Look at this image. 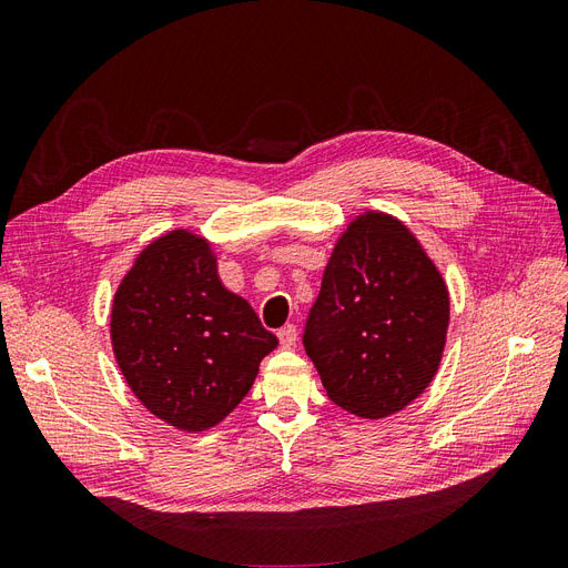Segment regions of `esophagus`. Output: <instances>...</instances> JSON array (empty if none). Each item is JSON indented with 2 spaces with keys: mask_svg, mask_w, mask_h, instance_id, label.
<instances>
[{
  "mask_svg": "<svg viewBox=\"0 0 568 568\" xmlns=\"http://www.w3.org/2000/svg\"><path fill=\"white\" fill-rule=\"evenodd\" d=\"M277 336H280V343H282V348H294L296 346V326L294 324H284L282 329L277 332Z\"/></svg>",
  "mask_w": 568,
  "mask_h": 568,
  "instance_id": "34e87169",
  "label": "esophagus"
}]
</instances>
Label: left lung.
<instances>
[{
  "instance_id": "1",
  "label": "left lung",
  "mask_w": 568,
  "mask_h": 568,
  "mask_svg": "<svg viewBox=\"0 0 568 568\" xmlns=\"http://www.w3.org/2000/svg\"><path fill=\"white\" fill-rule=\"evenodd\" d=\"M448 322V286L417 236L365 211L336 239L303 346L332 403L384 419L434 382Z\"/></svg>"
}]
</instances>
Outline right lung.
Here are the masks:
<instances>
[{"label":"right lung","mask_w":568,"mask_h":568,"mask_svg":"<svg viewBox=\"0 0 568 568\" xmlns=\"http://www.w3.org/2000/svg\"><path fill=\"white\" fill-rule=\"evenodd\" d=\"M277 343L220 282L211 242L192 230L153 239L115 288V363L136 400L180 432L225 419Z\"/></svg>","instance_id":"add662e5"}]
</instances>
